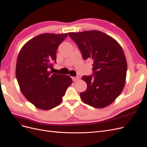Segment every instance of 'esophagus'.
I'll return each instance as SVG.
<instances>
[{"label":"esophagus","mask_w":147,"mask_h":147,"mask_svg":"<svg viewBox=\"0 0 147 147\" xmlns=\"http://www.w3.org/2000/svg\"><path fill=\"white\" fill-rule=\"evenodd\" d=\"M72 80H73V81L77 82V81H78V80L80 79V77H72Z\"/></svg>","instance_id":"34e87169"}]
</instances>
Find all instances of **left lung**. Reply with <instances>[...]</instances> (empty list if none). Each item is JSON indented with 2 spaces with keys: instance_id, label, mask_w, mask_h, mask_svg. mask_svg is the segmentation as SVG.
Instances as JSON below:
<instances>
[{
  "instance_id": "left-lung-1",
  "label": "left lung",
  "mask_w": 147,
  "mask_h": 147,
  "mask_svg": "<svg viewBox=\"0 0 147 147\" xmlns=\"http://www.w3.org/2000/svg\"><path fill=\"white\" fill-rule=\"evenodd\" d=\"M84 60L93 61L92 75L82 79L87 89L80 94L82 100L93 107L104 108L115 101L126 83L127 62L117 40L99 30L69 32Z\"/></svg>"
}]
</instances>
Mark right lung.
Wrapping results in <instances>:
<instances>
[{
	"label": "right lung",
	"instance_id": "obj_1",
	"mask_svg": "<svg viewBox=\"0 0 147 147\" xmlns=\"http://www.w3.org/2000/svg\"><path fill=\"white\" fill-rule=\"evenodd\" d=\"M67 34H40L22 47L18 56L16 77L26 99L37 108L50 110L61 103L72 80L69 75L53 74L56 51Z\"/></svg>",
	"mask_w": 147,
	"mask_h": 147
}]
</instances>
